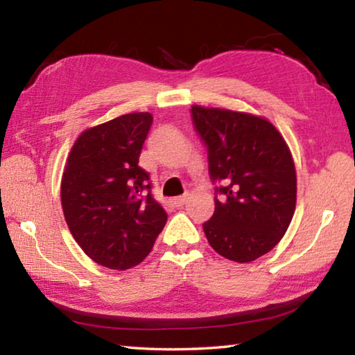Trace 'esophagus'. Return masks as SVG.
<instances>
[{
  "label": "esophagus",
  "mask_w": 355,
  "mask_h": 355,
  "mask_svg": "<svg viewBox=\"0 0 355 355\" xmlns=\"http://www.w3.org/2000/svg\"><path fill=\"white\" fill-rule=\"evenodd\" d=\"M188 199H189V196L184 194V196H180V197H173L171 202H172L173 207H183L184 203L188 202Z\"/></svg>",
  "instance_id": "1"
}]
</instances>
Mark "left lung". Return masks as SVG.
<instances>
[{
  "instance_id": "1",
  "label": "left lung",
  "mask_w": 355,
  "mask_h": 355,
  "mask_svg": "<svg viewBox=\"0 0 355 355\" xmlns=\"http://www.w3.org/2000/svg\"><path fill=\"white\" fill-rule=\"evenodd\" d=\"M192 122L208 148L216 188L213 218L203 232L219 255L254 261L275 248L296 209V167L280 131L249 112L191 107Z\"/></svg>"
}]
</instances>
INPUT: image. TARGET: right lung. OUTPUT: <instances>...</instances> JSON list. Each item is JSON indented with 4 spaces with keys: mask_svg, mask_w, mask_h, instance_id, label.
<instances>
[{
    "mask_svg": "<svg viewBox=\"0 0 355 355\" xmlns=\"http://www.w3.org/2000/svg\"><path fill=\"white\" fill-rule=\"evenodd\" d=\"M152 122L150 112H131L84 130L65 161V222L84 254L105 268L139 264L166 225L150 173L137 166Z\"/></svg>",
    "mask_w": 355,
    "mask_h": 355,
    "instance_id": "1",
    "label": "right lung"
}]
</instances>
